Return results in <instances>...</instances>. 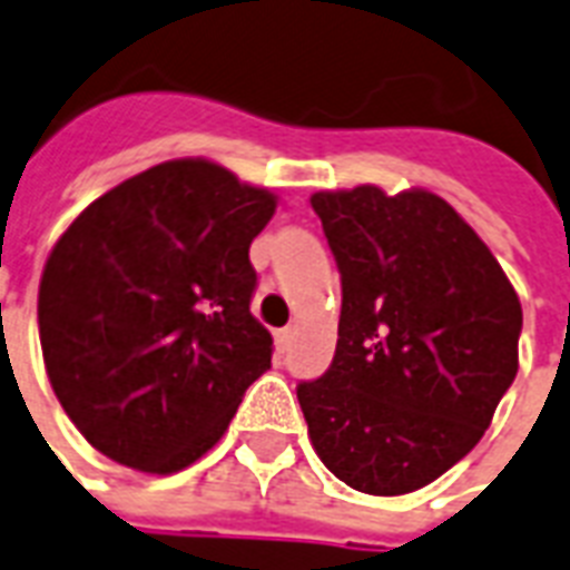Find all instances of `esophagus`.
<instances>
[{
	"label": "esophagus",
	"mask_w": 570,
	"mask_h": 570,
	"mask_svg": "<svg viewBox=\"0 0 570 570\" xmlns=\"http://www.w3.org/2000/svg\"><path fill=\"white\" fill-rule=\"evenodd\" d=\"M293 337H295V331L293 328H281L275 334V343H277V352L284 355V352H289V346H293Z\"/></svg>",
	"instance_id": "34e87169"
}]
</instances>
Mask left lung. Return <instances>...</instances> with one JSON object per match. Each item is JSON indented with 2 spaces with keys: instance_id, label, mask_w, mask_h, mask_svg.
<instances>
[{
  "instance_id": "1",
  "label": "left lung",
  "mask_w": 570,
  "mask_h": 570,
  "mask_svg": "<svg viewBox=\"0 0 570 570\" xmlns=\"http://www.w3.org/2000/svg\"><path fill=\"white\" fill-rule=\"evenodd\" d=\"M343 277L337 352L298 384L322 464L348 488L411 494L468 455L518 375L523 313L476 230L429 189L316 191Z\"/></svg>"
}]
</instances>
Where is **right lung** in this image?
Returning a JSON list of instances; mask_svg holds the SVG:
<instances>
[{
	"instance_id": "add662e5",
	"label": "right lung",
	"mask_w": 570,
	"mask_h": 570,
	"mask_svg": "<svg viewBox=\"0 0 570 570\" xmlns=\"http://www.w3.org/2000/svg\"><path fill=\"white\" fill-rule=\"evenodd\" d=\"M275 206V191L191 156L118 183L58 236L40 275V348L94 450L168 476L222 441L272 366L248 248Z\"/></svg>"
}]
</instances>
